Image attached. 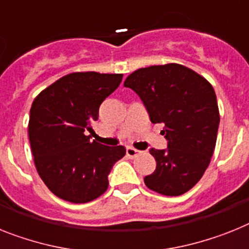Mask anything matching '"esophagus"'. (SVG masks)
I'll list each match as a JSON object with an SVG mask.
<instances>
[{"instance_id":"1","label":"esophagus","mask_w":249,"mask_h":249,"mask_svg":"<svg viewBox=\"0 0 249 249\" xmlns=\"http://www.w3.org/2000/svg\"><path fill=\"white\" fill-rule=\"evenodd\" d=\"M139 153H141V152H139L138 149H135V148L133 147L126 148V156L130 157V158H134V157H137Z\"/></svg>"}]
</instances>
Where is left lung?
Wrapping results in <instances>:
<instances>
[{
    "mask_svg": "<svg viewBox=\"0 0 249 249\" xmlns=\"http://www.w3.org/2000/svg\"><path fill=\"white\" fill-rule=\"evenodd\" d=\"M124 86L141 97L153 124L164 125L167 148H150L157 167L144 183L162 195H182L199 182L214 153L220 116L213 86L176 63L141 68Z\"/></svg>",
    "mask_w": 249,
    "mask_h": 249,
    "instance_id": "8db88e82",
    "label": "left lung"
}]
</instances>
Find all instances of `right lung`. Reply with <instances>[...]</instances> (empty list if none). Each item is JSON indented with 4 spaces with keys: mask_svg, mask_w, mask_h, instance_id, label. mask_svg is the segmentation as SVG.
Masks as SVG:
<instances>
[{
    "mask_svg": "<svg viewBox=\"0 0 249 249\" xmlns=\"http://www.w3.org/2000/svg\"><path fill=\"white\" fill-rule=\"evenodd\" d=\"M123 74L76 72L41 91L29 119V139L36 171L54 195L85 204L107 190L108 175L125 156L123 145L91 142V124L102 101L120 85Z\"/></svg>",
    "mask_w": 249,
    "mask_h": 249,
    "instance_id": "1",
    "label": "right lung"
}]
</instances>
